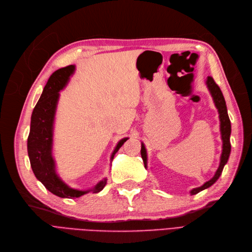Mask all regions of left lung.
Here are the masks:
<instances>
[{"instance_id": "left-lung-1", "label": "left lung", "mask_w": 252, "mask_h": 252, "mask_svg": "<svg viewBox=\"0 0 252 252\" xmlns=\"http://www.w3.org/2000/svg\"><path fill=\"white\" fill-rule=\"evenodd\" d=\"M206 85L207 88L211 94L213 102L217 106L219 115H220V135H221V140H222V151H221V155H220V166L215 172V174L213 175V177L210 179V181L206 182L204 185L199 187V188H195L193 189H190V195H196L198 194L199 191L205 189L209 187H211L215 182L218 181L219 177L220 176L222 169L224 165L226 164L227 160H229L230 154H231V142H230V136H231V121L229 115H227V110H226V105H225V100L222 95V92L220 90V88L217 85V83L214 82V80L211 77H207L206 80ZM140 154H141V158L143 161V164H145V167L147 168L148 166V154H147V149L143 145V142H141V150H140Z\"/></svg>"}]
</instances>
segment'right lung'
<instances>
[{"instance_id": "1", "label": "right lung", "mask_w": 252, "mask_h": 252, "mask_svg": "<svg viewBox=\"0 0 252 252\" xmlns=\"http://www.w3.org/2000/svg\"><path fill=\"white\" fill-rule=\"evenodd\" d=\"M75 65H68L57 69L50 76L39 101L32 111L31 130L28 138V153L34 176L48 190L61 198H79L89 191L99 193L106 185V178H103L89 189H76L63 183L56 173L55 161L52 156L55 113L59 92L67 85L69 78L75 73ZM127 139L128 137H124L117 143L111 156V162L116 153Z\"/></svg>"}]
</instances>
